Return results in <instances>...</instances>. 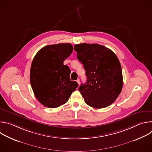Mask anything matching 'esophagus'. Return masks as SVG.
<instances>
[{
	"label": "esophagus",
	"instance_id": "esophagus-1",
	"mask_svg": "<svg viewBox=\"0 0 152 152\" xmlns=\"http://www.w3.org/2000/svg\"><path fill=\"white\" fill-rule=\"evenodd\" d=\"M76 82H77V83H78L79 85V84H80V80H79V79H78L76 80Z\"/></svg>",
	"mask_w": 152,
	"mask_h": 152
}]
</instances>
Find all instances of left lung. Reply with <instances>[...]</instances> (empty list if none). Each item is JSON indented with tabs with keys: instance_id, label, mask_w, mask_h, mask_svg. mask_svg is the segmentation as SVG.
<instances>
[{
	"instance_id": "1",
	"label": "left lung",
	"mask_w": 152,
	"mask_h": 152,
	"mask_svg": "<svg viewBox=\"0 0 152 152\" xmlns=\"http://www.w3.org/2000/svg\"><path fill=\"white\" fill-rule=\"evenodd\" d=\"M74 50L87 78L78 89L85 103L97 109L111 105L123 87L122 70L117 56L110 49L98 44L76 45Z\"/></svg>"
}]
</instances>
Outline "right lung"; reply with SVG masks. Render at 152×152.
Wrapping results in <instances>:
<instances>
[{
	"mask_svg": "<svg viewBox=\"0 0 152 152\" xmlns=\"http://www.w3.org/2000/svg\"><path fill=\"white\" fill-rule=\"evenodd\" d=\"M73 50L70 43L48 45L41 49L32 61L30 82L38 100L46 107L66 103L78 86L70 78V70L64 65Z\"/></svg>",
	"mask_w": 152,
	"mask_h": 152,
	"instance_id": "right-lung-1",
	"label": "right lung"
}]
</instances>
